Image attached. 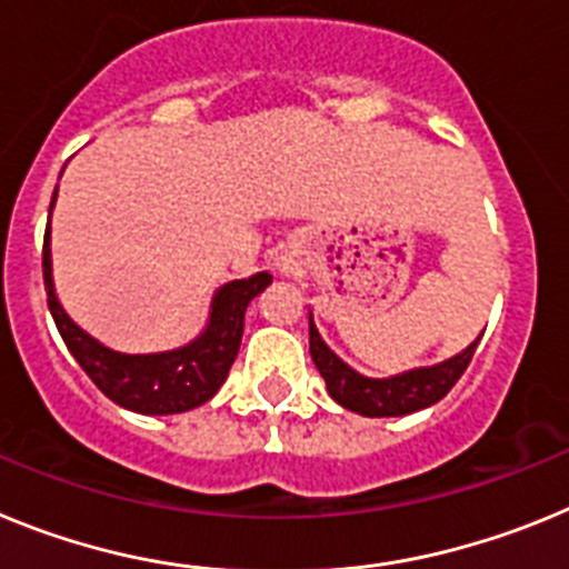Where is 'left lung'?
Listing matches in <instances>:
<instances>
[{"label":"left lung","instance_id":"left-lung-1","mask_svg":"<svg viewBox=\"0 0 569 569\" xmlns=\"http://www.w3.org/2000/svg\"><path fill=\"white\" fill-rule=\"evenodd\" d=\"M479 339L472 341L467 350H461L459 356H453V359L441 361V365L419 367V370L393 376V379H367V376L356 373L350 365H345L325 345V339H321L313 325V316H310V356H313L321 379L328 385V393L341 407L359 416H370V419L416 413V410H425V407L445 399L453 390L456 381L461 379L467 365H470Z\"/></svg>","mask_w":569,"mask_h":569}]
</instances>
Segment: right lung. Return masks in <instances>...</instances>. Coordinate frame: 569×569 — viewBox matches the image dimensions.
<instances>
[{"label":"right lung","mask_w":569,"mask_h":569,"mask_svg":"<svg viewBox=\"0 0 569 569\" xmlns=\"http://www.w3.org/2000/svg\"><path fill=\"white\" fill-rule=\"evenodd\" d=\"M53 199H57V193H53ZM50 208H53V202H50ZM42 273L50 316L57 321L59 333H62L64 345L79 361V367L110 401L144 416L188 413L193 407L213 399L216 390L228 379L236 353H239L244 310L273 281L270 273L228 281L224 288L216 290L208 328L199 339L179 347V350H168V353L130 356L116 353L102 341L84 333L59 305L57 290H53V273H50V222L42 248Z\"/></svg>","instance_id":"add662e5"}]
</instances>
